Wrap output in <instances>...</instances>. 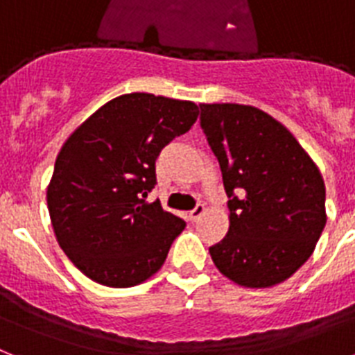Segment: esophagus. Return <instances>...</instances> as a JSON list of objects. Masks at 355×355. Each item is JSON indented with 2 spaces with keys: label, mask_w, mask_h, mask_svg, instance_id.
<instances>
[{
  "label": "esophagus",
  "mask_w": 355,
  "mask_h": 355,
  "mask_svg": "<svg viewBox=\"0 0 355 355\" xmlns=\"http://www.w3.org/2000/svg\"><path fill=\"white\" fill-rule=\"evenodd\" d=\"M204 211H205L204 204H196L195 209L189 211V220H191V222H196V220L200 218L202 214H204Z\"/></svg>",
  "instance_id": "obj_1"
}]
</instances>
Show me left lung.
Segmentation results:
<instances>
[{"label": "left lung", "instance_id": "1", "mask_svg": "<svg viewBox=\"0 0 355 355\" xmlns=\"http://www.w3.org/2000/svg\"><path fill=\"white\" fill-rule=\"evenodd\" d=\"M200 126L229 198V231L209 247L214 265L243 287L282 284L327 223L320 169L284 124L252 106L200 104Z\"/></svg>", "mask_w": 355, "mask_h": 355}]
</instances>
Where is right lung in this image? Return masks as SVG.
Here are the masks:
<instances>
[{"label": "right lung", "instance_id": "1", "mask_svg": "<svg viewBox=\"0 0 355 355\" xmlns=\"http://www.w3.org/2000/svg\"><path fill=\"white\" fill-rule=\"evenodd\" d=\"M189 101L126 94L101 106L58 155L46 202L59 245L88 278L133 287L162 267L186 222L146 202L160 151L191 130Z\"/></svg>", "mask_w": 355, "mask_h": 355}]
</instances>
